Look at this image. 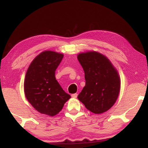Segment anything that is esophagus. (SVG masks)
I'll use <instances>...</instances> for the list:
<instances>
[{
    "instance_id": "esophagus-1",
    "label": "esophagus",
    "mask_w": 148,
    "mask_h": 148,
    "mask_svg": "<svg viewBox=\"0 0 148 148\" xmlns=\"http://www.w3.org/2000/svg\"><path fill=\"white\" fill-rule=\"evenodd\" d=\"M71 96H72V97H73V98H76L77 96V94H76V93L73 94H72V95H71Z\"/></svg>"
}]
</instances>
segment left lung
I'll return each instance as SVG.
<instances>
[{
  "mask_svg": "<svg viewBox=\"0 0 148 148\" xmlns=\"http://www.w3.org/2000/svg\"><path fill=\"white\" fill-rule=\"evenodd\" d=\"M77 59L85 74L86 85L78 99L94 114L109 110L118 97L119 75L106 57L96 51L80 53Z\"/></svg>",
  "mask_w": 148,
  "mask_h": 148,
  "instance_id": "1",
  "label": "left lung"
}]
</instances>
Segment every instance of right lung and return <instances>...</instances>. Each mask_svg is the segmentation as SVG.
Instances as JSON below:
<instances>
[{
    "instance_id": "1",
    "label": "right lung",
    "mask_w": 148,
    "mask_h": 148,
    "mask_svg": "<svg viewBox=\"0 0 148 148\" xmlns=\"http://www.w3.org/2000/svg\"><path fill=\"white\" fill-rule=\"evenodd\" d=\"M60 53L45 51L32 60L26 73L24 92L27 101L41 114L54 116L71 98L55 77V71L63 58Z\"/></svg>"
}]
</instances>
